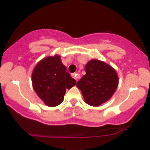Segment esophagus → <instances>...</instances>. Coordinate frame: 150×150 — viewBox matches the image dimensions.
Here are the masks:
<instances>
[{
  "instance_id": "34e87169",
  "label": "esophagus",
  "mask_w": 150,
  "mask_h": 150,
  "mask_svg": "<svg viewBox=\"0 0 150 150\" xmlns=\"http://www.w3.org/2000/svg\"><path fill=\"white\" fill-rule=\"evenodd\" d=\"M71 75H72L73 78L76 79V81H77V79H79V77H80V76H79V74H77V73H74V74H72Z\"/></svg>"
}]
</instances>
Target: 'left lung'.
I'll return each instance as SVG.
<instances>
[{
  "label": "left lung",
  "mask_w": 150,
  "mask_h": 150,
  "mask_svg": "<svg viewBox=\"0 0 150 150\" xmlns=\"http://www.w3.org/2000/svg\"><path fill=\"white\" fill-rule=\"evenodd\" d=\"M86 74L77 82L86 104L98 107L111 98L115 93L119 77L116 70L104 62L91 59L85 66Z\"/></svg>",
  "instance_id": "obj_1"
}]
</instances>
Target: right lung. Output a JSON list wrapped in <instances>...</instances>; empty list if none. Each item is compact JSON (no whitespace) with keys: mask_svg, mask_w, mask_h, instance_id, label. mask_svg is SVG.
Returning a JSON list of instances; mask_svg holds the SVG:
<instances>
[{"mask_svg":"<svg viewBox=\"0 0 150 150\" xmlns=\"http://www.w3.org/2000/svg\"><path fill=\"white\" fill-rule=\"evenodd\" d=\"M58 55L40 61L32 72V86L40 98L48 107H56L64 100L66 89L76 82L66 71Z\"/></svg>","mask_w":150,"mask_h":150,"instance_id":"right-lung-1","label":"right lung"}]
</instances>
